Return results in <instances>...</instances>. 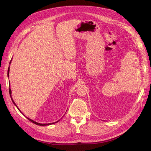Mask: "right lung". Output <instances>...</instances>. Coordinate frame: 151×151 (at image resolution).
Listing matches in <instances>:
<instances>
[{
    "label": "right lung",
    "instance_id": "obj_1",
    "mask_svg": "<svg viewBox=\"0 0 151 151\" xmlns=\"http://www.w3.org/2000/svg\"><path fill=\"white\" fill-rule=\"evenodd\" d=\"M11 62H12V60H10V64L11 63ZM9 71H10V67H9V69H8V73H7V75H8V77L9 76ZM10 82V81H9ZM9 93H10V97H11V99H12V101H13V104L17 106V108H18V109L19 111L22 114V113L21 111H20V109L18 108V107L17 106V105H16V104L14 103V101H13V98H12V90H11V89H10V88H9ZM24 115V114H23ZM26 117H27V119H29L30 122H33L34 124H36V125H42V126H45V125H51V124H55V123H57V122H58L60 120H59V121H58L57 122H52V123H48V124H40V123H38V122H35V121H33V120H32V119H29V117H26Z\"/></svg>",
    "mask_w": 151,
    "mask_h": 151
}]
</instances>
